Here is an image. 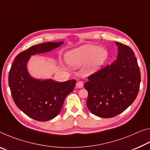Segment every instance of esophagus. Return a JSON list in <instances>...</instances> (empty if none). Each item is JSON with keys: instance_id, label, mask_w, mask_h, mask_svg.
Listing matches in <instances>:
<instances>
[{"instance_id": "1", "label": "esophagus", "mask_w": 150, "mask_h": 150, "mask_svg": "<svg viewBox=\"0 0 150 150\" xmlns=\"http://www.w3.org/2000/svg\"><path fill=\"white\" fill-rule=\"evenodd\" d=\"M76 86L78 88L83 87V82L82 81H79L77 83V84H76Z\"/></svg>"}]
</instances>
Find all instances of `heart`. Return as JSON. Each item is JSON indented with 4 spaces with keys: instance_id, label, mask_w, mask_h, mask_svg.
Returning a JSON list of instances; mask_svg holds the SVG:
<instances>
[{
    "instance_id": "b5f03b06",
    "label": "heart",
    "mask_w": 150,
    "mask_h": 150,
    "mask_svg": "<svg viewBox=\"0 0 150 150\" xmlns=\"http://www.w3.org/2000/svg\"><path fill=\"white\" fill-rule=\"evenodd\" d=\"M107 57L108 52L105 49L87 45L69 51L66 54V60L73 67H80L91 61L89 71L95 72L104 63Z\"/></svg>"
}]
</instances>
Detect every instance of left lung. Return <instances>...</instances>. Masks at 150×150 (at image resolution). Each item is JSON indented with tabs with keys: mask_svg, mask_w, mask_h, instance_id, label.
<instances>
[{
	"mask_svg": "<svg viewBox=\"0 0 150 150\" xmlns=\"http://www.w3.org/2000/svg\"><path fill=\"white\" fill-rule=\"evenodd\" d=\"M117 58L93 73L85 83L87 107L98 117L109 118L125 111L136 98L141 74L135 53L129 47L115 42Z\"/></svg>",
	"mask_w": 150,
	"mask_h": 150,
	"instance_id": "left-lung-1",
	"label": "left lung"
}]
</instances>
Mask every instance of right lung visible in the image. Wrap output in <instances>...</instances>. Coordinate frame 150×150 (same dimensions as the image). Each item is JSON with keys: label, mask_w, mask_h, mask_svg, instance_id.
Returning a JSON list of instances; mask_svg holds the SVG:
<instances>
[{"label": "right lung", "mask_w": 150, "mask_h": 150, "mask_svg": "<svg viewBox=\"0 0 150 150\" xmlns=\"http://www.w3.org/2000/svg\"><path fill=\"white\" fill-rule=\"evenodd\" d=\"M63 43L45 42L30 47L16 55L8 74V85L16 105L33 120L43 122L55 117L64 101L74 89L75 79L57 82L35 79L28 74L27 63L30 56L51 51Z\"/></svg>", "instance_id": "1"}]
</instances>
